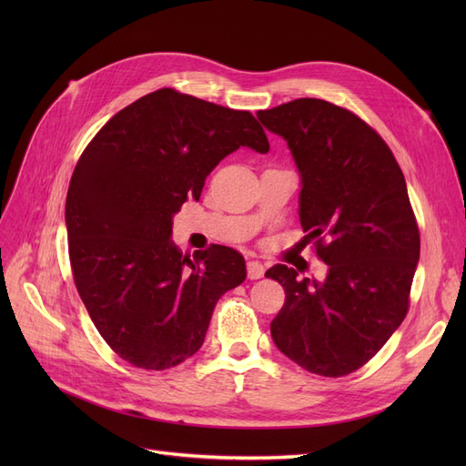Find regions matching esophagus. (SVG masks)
I'll return each instance as SVG.
<instances>
[{"label": "esophagus", "mask_w": 466, "mask_h": 466, "mask_svg": "<svg viewBox=\"0 0 466 466\" xmlns=\"http://www.w3.org/2000/svg\"><path fill=\"white\" fill-rule=\"evenodd\" d=\"M247 274L250 279H258L264 276V266L258 260H248L247 262Z\"/></svg>", "instance_id": "34e87169"}]
</instances>
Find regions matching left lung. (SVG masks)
I'll return each instance as SVG.
<instances>
[{
  "label": "left lung",
  "instance_id": "8db88e82",
  "mask_svg": "<svg viewBox=\"0 0 466 466\" xmlns=\"http://www.w3.org/2000/svg\"><path fill=\"white\" fill-rule=\"evenodd\" d=\"M288 142L301 173L299 219L324 281L276 264L266 278L286 291L270 322L281 354L322 377L368 363L400 327L420 258V231L390 147L354 112L322 98L258 110Z\"/></svg>",
  "mask_w": 466,
  "mask_h": 466
}]
</instances>
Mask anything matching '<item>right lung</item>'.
Instances as JSON below:
<instances>
[{
    "label": "right lung",
    "instance_id": "obj_1",
    "mask_svg": "<svg viewBox=\"0 0 466 466\" xmlns=\"http://www.w3.org/2000/svg\"><path fill=\"white\" fill-rule=\"evenodd\" d=\"M241 146L270 149L248 110L165 87L116 112L83 149L66 225L79 298L103 340L134 368L163 371L200 350L223 293L247 278L223 245L182 255L173 214Z\"/></svg>",
    "mask_w": 466,
    "mask_h": 466
}]
</instances>
